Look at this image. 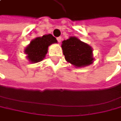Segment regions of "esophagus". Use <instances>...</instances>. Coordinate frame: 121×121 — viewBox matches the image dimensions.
I'll return each mask as SVG.
<instances>
[{
    "label": "esophagus",
    "mask_w": 121,
    "mask_h": 121,
    "mask_svg": "<svg viewBox=\"0 0 121 121\" xmlns=\"http://www.w3.org/2000/svg\"><path fill=\"white\" fill-rule=\"evenodd\" d=\"M62 37H58V38H57V41H58V42H59V43L61 42H62Z\"/></svg>",
    "instance_id": "obj_1"
}]
</instances>
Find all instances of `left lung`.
Segmentation results:
<instances>
[{
  "label": "left lung",
  "mask_w": 121,
  "mask_h": 121,
  "mask_svg": "<svg viewBox=\"0 0 121 121\" xmlns=\"http://www.w3.org/2000/svg\"><path fill=\"white\" fill-rule=\"evenodd\" d=\"M62 48L65 60L75 67H85L94 61L92 48L77 37L71 36L64 40Z\"/></svg>",
  "instance_id": "left-lung-1"
}]
</instances>
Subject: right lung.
Masks as SVG:
<instances>
[{
	"instance_id": "right-lung-1",
	"label": "right lung",
	"mask_w": 121,
	"mask_h": 121,
	"mask_svg": "<svg viewBox=\"0 0 121 121\" xmlns=\"http://www.w3.org/2000/svg\"><path fill=\"white\" fill-rule=\"evenodd\" d=\"M56 42L57 40L51 34L34 39L24 50V53L27 55L26 58L32 63L42 61L48 53L49 46Z\"/></svg>"
}]
</instances>
